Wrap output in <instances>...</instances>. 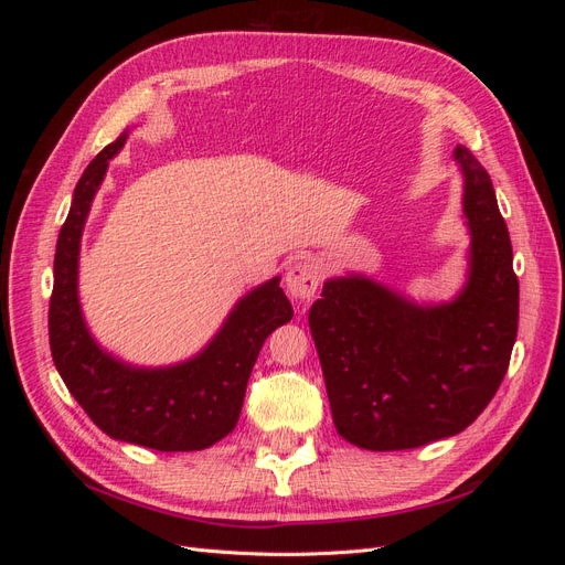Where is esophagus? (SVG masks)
I'll return each instance as SVG.
<instances>
[{
	"mask_svg": "<svg viewBox=\"0 0 565 565\" xmlns=\"http://www.w3.org/2000/svg\"><path fill=\"white\" fill-rule=\"evenodd\" d=\"M320 285V268L318 262L311 256H301L292 266H289L285 276V287L292 299L309 301Z\"/></svg>",
	"mask_w": 565,
	"mask_h": 565,
	"instance_id": "1",
	"label": "esophagus"
}]
</instances>
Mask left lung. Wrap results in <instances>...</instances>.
Returning <instances> with one entry per match:
<instances>
[{
  "label": "left lung",
  "mask_w": 565,
  "mask_h": 565,
  "mask_svg": "<svg viewBox=\"0 0 565 565\" xmlns=\"http://www.w3.org/2000/svg\"><path fill=\"white\" fill-rule=\"evenodd\" d=\"M469 228L467 280L417 303L363 273L328 278L309 311L337 434L374 452L465 431L498 393L519 330V280L492 181L457 146Z\"/></svg>",
  "instance_id": "1"
}]
</instances>
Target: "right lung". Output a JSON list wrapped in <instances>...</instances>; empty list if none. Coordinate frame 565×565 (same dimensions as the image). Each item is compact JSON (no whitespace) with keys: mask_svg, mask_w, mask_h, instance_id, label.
<instances>
[{"mask_svg":"<svg viewBox=\"0 0 565 565\" xmlns=\"http://www.w3.org/2000/svg\"><path fill=\"white\" fill-rule=\"evenodd\" d=\"M127 136L119 134L84 169L58 233L49 303L51 355L73 398L110 438L160 452L204 450L235 429L256 355L295 311L276 276L237 299L218 332L188 361L131 365L98 344L79 303V247L108 162Z\"/></svg>","mask_w":565,"mask_h":565,"instance_id":"right-lung-1","label":"right lung"}]
</instances>
